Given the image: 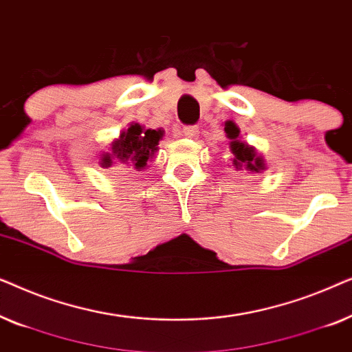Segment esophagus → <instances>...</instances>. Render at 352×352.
Instances as JSON below:
<instances>
[{"label": "esophagus", "mask_w": 352, "mask_h": 352, "mask_svg": "<svg viewBox=\"0 0 352 352\" xmlns=\"http://www.w3.org/2000/svg\"><path fill=\"white\" fill-rule=\"evenodd\" d=\"M199 126H184L182 128V134L189 139H197L199 138Z\"/></svg>", "instance_id": "1"}]
</instances>
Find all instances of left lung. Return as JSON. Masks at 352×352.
<instances>
[{
    "instance_id": "obj_1",
    "label": "left lung",
    "mask_w": 352,
    "mask_h": 352,
    "mask_svg": "<svg viewBox=\"0 0 352 352\" xmlns=\"http://www.w3.org/2000/svg\"><path fill=\"white\" fill-rule=\"evenodd\" d=\"M224 131L230 139L229 147L230 152L234 153L232 158V166L235 170H247L248 173H261L266 170V163H264L263 157L258 155L254 147L248 146L247 142H242L239 139L240 129L234 122H226Z\"/></svg>"
}]
</instances>
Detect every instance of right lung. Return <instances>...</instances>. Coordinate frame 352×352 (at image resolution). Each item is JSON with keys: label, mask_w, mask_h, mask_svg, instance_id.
Returning <instances> with one entry per match:
<instances>
[{"label": "right lung", "mask_w": 352, "mask_h": 352, "mask_svg": "<svg viewBox=\"0 0 352 352\" xmlns=\"http://www.w3.org/2000/svg\"><path fill=\"white\" fill-rule=\"evenodd\" d=\"M162 138L163 129H146L139 123H131L112 142L110 152L102 153L100 166L110 168L118 162L126 165V168L142 171L155 155Z\"/></svg>", "instance_id": "add662e5"}]
</instances>
